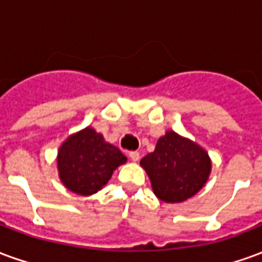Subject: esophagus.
<instances>
[{
  "label": "esophagus",
  "mask_w": 262,
  "mask_h": 262,
  "mask_svg": "<svg viewBox=\"0 0 262 262\" xmlns=\"http://www.w3.org/2000/svg\"><path fill=\"white\" fill-rule=\"evenodd\" d=\"M129 157H130L132 161H139L140 154H139V151H129Z\"/></svg>",
  "instance_id": "obj_1"
}]
</instances>
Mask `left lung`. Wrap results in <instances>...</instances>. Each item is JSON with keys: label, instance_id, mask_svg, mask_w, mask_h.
<instances>
[{"label": "left lung", "instance_id": "left-lung-1", "mask_svg": "<svg viewBox=\"0 0 262 262\" xmlns=\"http://www.w3.org/2000/svg\"><path fill=\"white\" fill-rule=\"evenodd\" d=\"M156 196L168 203L182 202L205 185L210 172L208 153L195 143L167 132L156 150L140 160Z\"/></svg>", "mask_w": 262, "mask_h": 262}]
</instances>
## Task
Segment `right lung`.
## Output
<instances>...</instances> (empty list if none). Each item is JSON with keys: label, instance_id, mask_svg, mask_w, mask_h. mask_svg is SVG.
Returning a JSON list of instances; mask_svg holds the SVG:
<instances>
[{"label": "right lung", "instance_id": "right-lung-1", "mask_svg": "<svg viewBox=\"0 0 262 262\" xmlns=\"http://www.w3.org/2000/svg\"><path fill=\"white\" fill-rule=\"evenodd\" d=\"M123 163L126 157L119 148L105 142L91 127L70 136L57 157L60 180L70 191L84 196L99 191Z\"/></svg>", "mask_w": 262, "mask_h": 262}]
</instances>
